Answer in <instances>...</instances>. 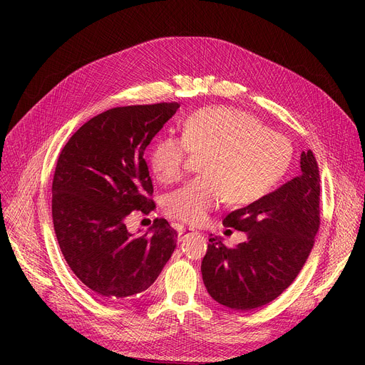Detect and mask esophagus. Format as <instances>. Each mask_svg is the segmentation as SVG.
Masks as SVG:
<instances>
[{
	"instance_id": "obj_1",
	"label": "esophagus",
	"mask_w": 365,
	"mask_h": 365,
	"mask_svg": "<svg viewBox=\"0 0 365 365\" xmlns=\"http://www.w3.org/2000/svg\"><path fill=\"white\" fill-rule=\"evenodd\" d=\"M194 232V229H186V227H180L179 231H178V241L180 242V241H183L189 234H192Z\"/></svg>"
}]
</instances>
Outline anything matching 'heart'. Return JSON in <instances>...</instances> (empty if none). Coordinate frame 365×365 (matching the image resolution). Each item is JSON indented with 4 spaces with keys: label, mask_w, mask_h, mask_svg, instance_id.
I'll use <instances>...</instances> for the list:
<instances>
[{
    "label": "heart",
    "mask_w": 365,
    "mask_h": 365,
    "mask_svg": "<svg viewBox=\"0 0 365 365\" xmlns=\"http://www.w3.org/2000/svg\"><path fill=\"white\" fill-rule=\"evenodd\" d=\"M190 153L205 157L202 178L183 185L165 200L170 217L200 225L226 200L234 205L259 201L282 179L293 146L266 130L253 115L234 108H204L183 123L182 138L164 136L153 145L149 165L163 183L179 180Z\"/></svg>",
    "instance_id": "heart-1"
}]
</instances>
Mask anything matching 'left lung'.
Returning <instances> with one entry per match:
<instances>
[{
	"label": "left lung",
	"instance_id": "1",
	"mask_svg": "<svg viewBox=\"0 0 365 365\" xmlns=\"http://www.w3.org/2000/svg\"><path fill=\"white\" fill-rule=\"evenodd\" d=\"M300 170L274 192L223 219V225L247 234L244 242L227 248L220 237L208 240L202 281L226 308H260L302 271L319 227V171L312 150L302 152Z\"/></svg>",
	"mask_w": 365,
	"mask_h": 365
}]
</instances>
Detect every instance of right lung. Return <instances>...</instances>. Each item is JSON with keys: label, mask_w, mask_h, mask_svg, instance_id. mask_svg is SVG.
<instances>
[{"label": "right lung", "mask_w": 365, "mask_h": 365, "mask_svg": "<svg viewBox=\"0 0 365 365\" xmlns=\"http://www.w3.org/2000/svg\"><path fill=\"white\" fill-rule=\"evenodd\" d=\"M179 103L109 109L73 133L57 160L51 213L71 271L102 300L117 302L155 282L178 234L157 219L145 234L125 217L155 207L143 152Z\"/></svg>", "instance_id": "right-lung-1"}]
</instances>
